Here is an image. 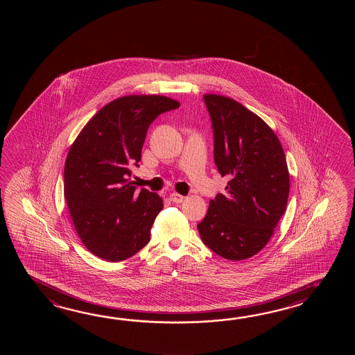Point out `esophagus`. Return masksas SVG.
Instances as JSON below:
<instances>
[{
    "instance_id": "obj_1",
    "label": "esophagus",
    "mask_w": 355,
    "mask_h": 355,
    "mask_svg": "<svg viewBox=\"0 0 355 355\" xmlns=\"http://www.w3.org/2000/svg\"><path fill=\"white\" fill-rule=\"evenodd\" d=\"M184 198H185V196H180V194H178V193H171V194H170V200H171L173 203H181V202L184 200Z\"/></svg>"
}]
</instances>
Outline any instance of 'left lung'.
<instances>
[{
  "label": "left lung",
  "instance_id": "obj_1",
  "mask_svg": "<svg viewBox=\"0 0 355 355\" xmlns=\"http://www.w3.org/2000/svg\"><path fill=\"white\" fill-rule=\"evenodd\" d=\"M214 138V164L227 176L226 194L211 199L198 225L202 241L219 257L243 260L270 240L286 211L287 161L278 137L257 114L232 98L204 95Z\"/></svg>",
  "mask_w": 355,
  "mask_h": 355
}]
</instances>
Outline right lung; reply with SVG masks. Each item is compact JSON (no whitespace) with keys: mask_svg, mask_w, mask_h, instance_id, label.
Listing matches in <instances>:
<instances>
[{"mask_svg":"<svg viewBox=\"0 0 355 355\" xmlns=\"http://www.w3.org/2000/svg\"><path fill=\"white\" fill-rule=\"evenodd\" d=\"M179 107L173 98L132 95L100 109L68 152L64 198L76 231L96 257L121 261L150 241L162 209L156 193L128 182L139 166L148 127L159 114Z\"/></svg>","mask_w":355,"mask_h":355,"instance_id":"right-lung-1","label":"right lung"}]
</instances>
